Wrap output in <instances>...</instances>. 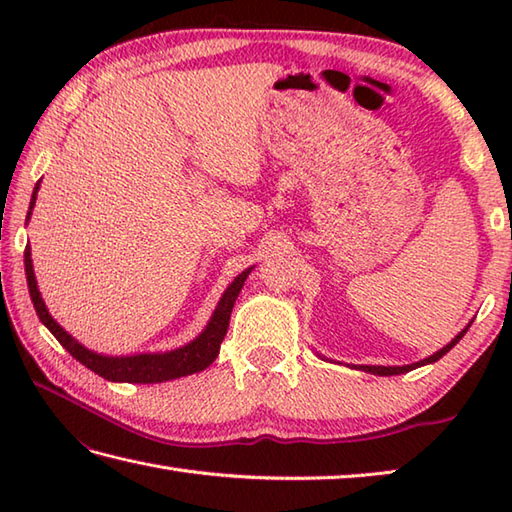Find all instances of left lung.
Segmentation results:
<instances>
[{
    "label": "left lung",
    "instance_id": "left-lung-1",
    "mask_svg": "<svg viewBox=\"0 0 512 512\" xmlns=\"http://www.w3.org/2000/svg\"><path fill=\"white\" fill-rule=\"evenodd\" d=\"M471 328V325H466V328L458 334V336H455V339L447 345V347H442V350L440 352H436V354H433V356H429V358H424V361H420V363H413V365H402V367H380V365H363L361 369H363V372H369V374H378V376H396V374H405V372H411V369H416V367H420V365H429V363H436V361H440V358L444 356V354H447L449 350H451V347L455 345V343H458L460 339H462V336L466 334V330H469Z\"/></svg>",
    "mask_w": 512,
    "mask_h": 512
}]
</instances>
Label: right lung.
Instances as JSON below:
<instances>
[{
  "instance_id": "obj_1",
  "label": "right lung",
  "mask_w": 512,
  "mask_h": 512,
  "mask_svg": "<svg viewBox=\"0 0 512 512\" xmlns=\"http://www.w3.org/2000/svg\"><path fill=\"white\" fill-rule=\"evenodd\" d=\"M37 191H39V182L35 184V193H32L30 211H32V206H35ZM30 211H28V217H30ZM24 264H26V279H28V292H30L32 306H35L37 317L41 319V323L54 334V339H57L65 347V350H68L76 358V361L83 363L88 369H92L94 374H99L107 380H114V383H143V385L165 383V380L202 372L204 367H209L215 361V356L220 354V343L224 341L226 330H228V321H231L235 299L250 273V268H248L242 275L235 277L233 284L228 286V290L224 292L220 303H217V308L213 312L209 325H206V330L193 343L180 347V350L167 352V354H136V356L114 358V356H101V354L85 350L81 343H76L72 336L50 317L46 310V303L41 301V295L37 290L35 273H32L30 246H26Z\"/></svg>"
}]
</instances>
